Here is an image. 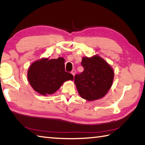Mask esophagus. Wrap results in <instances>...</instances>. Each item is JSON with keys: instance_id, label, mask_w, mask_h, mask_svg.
Here are the masks:
<instances>
[{"instance_id": "1", "label": "esophagus", "mask_w": 145, "mask_h": 145, "mask_svg": "<svg viewBox=\"0 0 145 145\" xmlns=\"http://www.w3.org/2000/svg\"><path fill=\"white\" fill-rule=\"evenodd\" d=\"M76 70H74V69H73L72 71H71V74H72V75L74 76H75V74H76Z\"/></svg>"}]
</instances>
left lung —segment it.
Masks as SVG:
<instances>
[{"instance_id":"1","label":"left lung","mask_w":145,"mask_h":145,"mask_svg":"<svg viewBox=\"0 0 145 145\" xmlns=\"http://www.w3.org/2000/svg\"><path fill=\"white\" fill-rule=\"evenodd\" d=\"M84 71L74 77V83L80 97L88 101L104 97L112 86L114 71L111 66L99 55L83 57Z\"/></svg>"}]
</instances>
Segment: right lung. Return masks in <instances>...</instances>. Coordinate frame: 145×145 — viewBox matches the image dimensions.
<instances>
[{
	"label": "right lung",
	"mask_w": 145,
	"mask_h": 145,
	"mask_svg": "<svg viewBox=\"0 0 145 145\" xmlns=\"http://www.w3.org/2000/svg\"><path fill=\"white\" fill-rule=\"evenodd\" d=\"M65 59H49L43 57L29 67L27 78L33 89L42 95L52 94L68 80H73L71 74L65 72Z\"/></svg>",
	"instance_id": "right-lung-1"
}]
</instances>
